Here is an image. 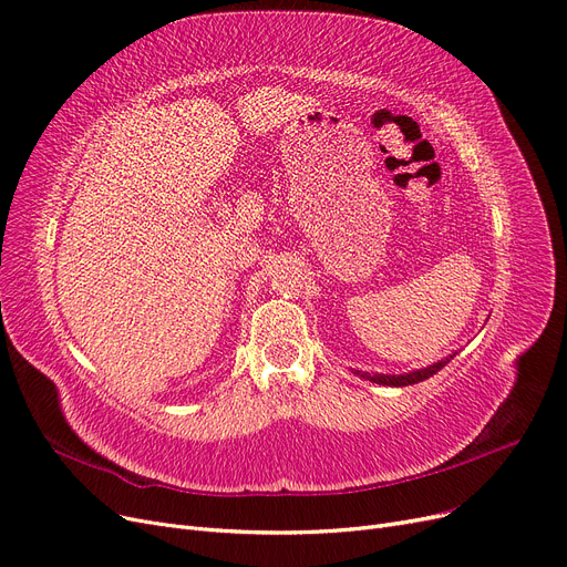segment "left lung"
Instances as JSON below:
<instances>
[{
	"label": "left lung",
	"instance_id": "1",
	"mask_svg": "<svg viewBox=\"0 0 567 567\" xmlns=\"http://www.w3.org/2000/svg\"><path fill=\"white\" fill-rule=\"evenodd\" d=\"M450 359H442V361H437L429 368H422V371H412V373H405V375H371V373H361V371H359V375L365 378V380H371V382H378V384H386V386H408V384H416V382L429 380L431 375H435L440 371L442 365H447Z\"/></svg>",
	"mask_w": 567,
	"mask_h": 567
}]
</instances>
